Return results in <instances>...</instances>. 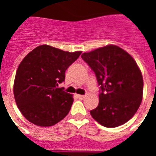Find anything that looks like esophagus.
<instances>
[{
  "label": "esophagus",
  "instance_id": "obj_1",
  "mask_svg": "<svg viewBox=\"0 0 156 156\" xmlns=\"http://www.w3.org/2000/svg\"><path fill=\"white\" fill-rule=\"evenodd\" d=\"M77 97H78L79 99H83L85 98V95H81V94H78L77 95Z\"/></svg>",
  "mask_w": 156,
  "mask_h": 156
}]
</instances>
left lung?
<instances>
[{"instance_id": "8db88e82", "label": "left lung", "mask_w": 156, "mask_h": 156, "mask_svg": "<svg viewBox=\"0 0 156 156\" xmlns=\"http://www.w3.org/2000/svg\"><path fill=\"white\" fill-rule=\"evenodd\" d=\"M81 57L94 72L100 86L98 105L90 111L92 117L107 128L126 123L142 101L144 83L136 62L115 45L84 52Z\"/></svg>"}]
</instances>
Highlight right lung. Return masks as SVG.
<instances>
[{"instance_id": "obj_1", "label": "right lung", "mask_w": 156, "mask_h": 156, "mask_svg": "<svg viewBox=\"0 0 156 156\" xmlns=\"http://www.w3.org/2000/svg\"><path fill=\"white\" fill-rule=\"evenodd\" d=\"M81 53L41 45L23 58L16 73L13 93L17 107L27 120L48 127L67 116L73 102V95L58 86Z\"/></svg>"}]
</instances>
